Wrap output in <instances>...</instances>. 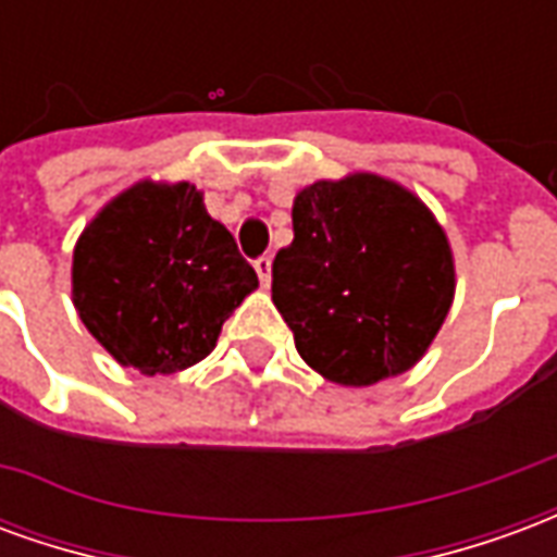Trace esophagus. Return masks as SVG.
Instances as JSON below:
<instances>
[{
	"instance_id": "1",
	"label": "esophagus",
	"mask_w": 557,
	"mask_h": 557,
	"mask_svg": "<svg viewBox=\"0 0 557 557\" xmlns=\"http://www.w3.org/2000/svg\"><path fill=\"white\" fill-rule=\"evenodd\" d=\"M253 268L256 274H259V280H262V286H268V283H271V256H259L253 262Z\"/></svg>"
}]
</instances>
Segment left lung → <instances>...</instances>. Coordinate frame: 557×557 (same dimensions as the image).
Listing matches in <instances>:
<instances>
[{
	"instance_id": "8db88e82",
	"label": "left lung",
	"mask_w": 557,
	"mask_h": 557,
	"mask_svg": "<svg viewBox=\"0 0 557 557\" xmlns=\"http://www.w3.org/2000/svg\"><path fill=\"white\" fill-rule=\"evenodd\" d=\"M271 298L295 349L337 385H375L430 349L454 301V256L430 208L379 175L295 196Z\"/></svg>"
}]
</instances>
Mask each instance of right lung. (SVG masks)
I'll return each mask as SVG.
<instances>
[{"instance_id": "add662e5", "label": "right lung", "mask_w": 557, "mask_h": 557, "mask_svg": "<svg viewBox=\"0 0 557 557\" xmlns=\"http://www.w3.org/2000/svg\"><path fill=\"white\" fill-rule=\"evenodd\" d=\"M259 286L232 232L194 184L143 182L91 220L74 247V307L115 361L143 375L194 367Z\"/></svg>"}]
</instances>
